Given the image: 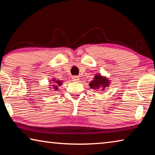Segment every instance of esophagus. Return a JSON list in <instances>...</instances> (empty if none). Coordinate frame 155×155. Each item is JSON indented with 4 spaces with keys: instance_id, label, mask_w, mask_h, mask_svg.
Here are the masks:
<instances>
[{
    "instance_id": "obj_1",
    "label": "esophagus",
    "mask_w": 155,
    "mask_h": 155,
    "mask_svg": "<svg viewBox=\"0 0 155 155\" xmlns=\"http://www.w3.org/2000/svg\"><path fill=\"white\" fill-rule=\"evenodd\" d=\"M72 81H79V77H77V76H74V77H72Z\"/></svg>"
}]
</instances>
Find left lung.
Returning <instances> with one entry per match:
<instances>
[{"mask_svg": "<svg viewBox=\"0 0 155 155\" xmlns=\"http://www.w3.org/2000/svg\"><path fill=\"white\" fill-rule=\"evenodd\" d=\"M110 83V81L106 77L97 74L93 81L90 83V87L93 90L104 91L106 87H109Z\"/></svg>", "mask_w": 155, "mask_h": 155, "instance_id": "8db88e82", "label": "left lung"}]
</instances>
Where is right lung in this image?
<instances>
[{
	"instance_id": "add662e5",
	"label": "right lung",
	"mask_w": 155,
	"mask_h": 155,
	"mask_svg": "<svg viewBox=\"0 0 155 155\" xmlns=\"http://www.w3.org/2000/svg\"><path fill=\"white\" fill-rule=\"evenodd\" d=\"M53 81V82H51V83H52V85H50V86H52V87H49V88H52V90H58V89H59L58 87L60 85H61L62 81L57 79V78H52V81Z\"/></svg>"
}]
</instances>
